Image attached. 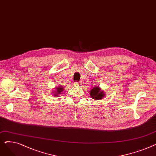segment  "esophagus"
<instances>
[{"instance_id": "obj_1", "label": "esophagus", "mask_w": 156, "mask_h": 156, "mask_svg": "<svg viewBox=\"0 0 156 156\" xmlns=\"http://www.w3.org/2000/svg\"><path fill=\"white\" fill-rule=\"evenodd\" d=\"M75 85H80V82H75Z\"/></svg>"}]
</instances>
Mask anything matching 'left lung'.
<instances>
[{
	"label": "left lung",
	"mask_w": 156,
	"mask_h": 156,
	"mask_svg": "<svg viewBox=\"0 0 156 156\" xmlns=\"http://www.w3.org/2000/svg\"><path fill=\"white\" fill-rule=\"evenodd\" d=\"M90 95L92 99L95 100H101L102 99L105 97V92L102 91L101 88L98 87H94L90 91Z\"/></svg>",
	"instance_id": "obj_1"
}]
</instances>
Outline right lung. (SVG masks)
Segmentation results:
<instances>
[{"label": "right lung", "instance_id": "1", "mask_svg": "<svg viewBox=\"0 0 156 156\" xmlns=\"http://www.w3.org/2000/svg\"><path fill=\"white\" fill-rule=\"evenodd\" d=\"M64 87L62 86H58V87H55V90L53 91V95L54 96H56V97H58L59 94H61L62 93V92L64 90Z\"/></svg>", "mask_w": 156, "mask_h": 156}]
</instances>
